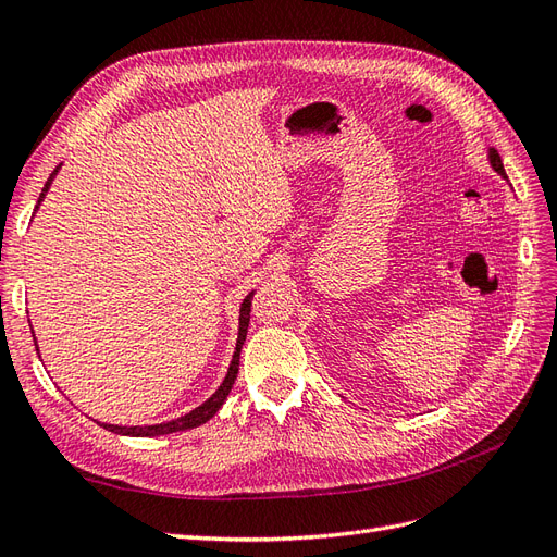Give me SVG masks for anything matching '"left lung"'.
I'll return each mask as SVG.
<instances>
[{"label": "left lung", "instance_id": "left-lung-1", "mask_svg": "<svg viewBox=\"0 0 557 557\" xmlns=\"http://www.w3.org/2000/svg\"><path fill=\"white\" fill-rule=\"evenodd\" d=\"M491 164H493V170L499 174V176H507V172H504V164H502V158H499V153L495 148H491Z\"/></svg>", "mask_w": 557, "mask_h": 557}]
</instances>
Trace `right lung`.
I'll list each match as a JSON object with an SVG mask.
<instances>
[{
  "instance_id": "add662e5",
  "label": "right lung",
  "mask_w": 557,
  "mask_h": 557,
  "mask_svg": "<svg viewBox=\"0 0 557 557\" xmlns=\"http://www.w3.org/2000/svg\"><path fill=\"white\" fill-rule=\"evenodd\" d=\"M58 172V170H55ZM55 172L48 176L44 190H41V197L39 201L44 199V195L48 193V185L50 181H53ZM250 299H252V293L244 299L242 305V315H239V339H237V350H234V358H232V364H230V372L223 381V385L218 387V391L213 393V397H209L201 407H197L195 411H190L188 416H183L178 420H172V423H162V425H146V428H121V425H104L107 430L115 432V434H129V436H158V434H172V432H185V430H193L201 423H207L209 418L215 416V411L223 407V401L227 397V393L232 391L234 385V379H237L239 374V352H242V346L246 342V332H248V320H250Z\"/></svg>"
}]
</instances>
